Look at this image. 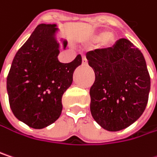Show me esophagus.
I'll return each instance as SVG.
<instances>
[{"instance_id":"esophagus-1","label":"esophagus","mask_w":157,"mask_h":157,"mask_svg":"<svg viewBox=\"0 0 157 157\" xmlns=\"http://www.w3.org/2000/svg\"><path fill=\"white\" fill-rule=\"evenodd\" d=\"M82 63L83 65H87L88 64V62H87V59H86L85 56H82Z\"/></svg>"}]
</instances>
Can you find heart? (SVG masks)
Returning a JSON list of instances; mask_svg holds the SVG:
<instances>
[{
  "label": "heart",
  "mask_w": 157,
  "mask_h": 157,
  "mask_svg": "<svg viewBox=\"0 0 157 157\" xmlns=\"http://www.w3.org/2000/svg\"><path fill=\"white\" fill-rule=\"evenodd\" d=\"M90 40L93 42H101V48L107 49L112 48L116 44V37L112 33H108L107 31H101L90 36Z\"/></svg>",
  "instance_id": "1"
}]
</instances>
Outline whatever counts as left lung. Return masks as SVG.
<instances>
[{
    "label": "left lung",
    "mask_w": 157,
    "mask_h": 157,
    "mask_svg": "<svg viewBox=\"0 0 157 157\" xmlns=\"http://www.w3.org/2000/svg\"><path fill=\"white\" fill-rule=\"evenodd\" d=\"M86 58L95 74L90 89L94 121L108 131L128 128L140 118L148 101L150 76L143 54L121 38L110 48L88 52Z\"/></svg>",
    "instance_id": "left-lung-1"
}]
</instances>
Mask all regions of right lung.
Wrapping results in <instances>:
<instances>
[{"mask_svg":"<svg viewBox=\"0 0 157 157\" xmlns=\"http://www.w3.org/2000/svg\"><path fill=\"white\" fill-rule=\"evenodd\" d=\"M58 31L56 24H39L16 53L8 75V96L14 116L36 129L60 117L63 94L82 64L80 55L71 63L59 62ZM60 41L65 49L67 40Z\"/></svg>","mask_w":157,"mask_h":157,"instance_id":"1","label":"right lung"}]
</instances>
